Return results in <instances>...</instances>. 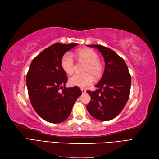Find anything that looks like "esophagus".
<instances>
[{
  "instance_id": "34e87169",
  "label": "esophagus",
  "mask_w": 159,
  "mask_h": 159,
  "mask_svg": "<svg viewBox=\"0 0 159 159\" xmlns=\"http://www.w3.org/2000/svg\"><path fill=\"white\" fill-rule=\"evenodd\" d=\"M81 92H82V93H85V92H86V90L85 89H81Z\"/></svg>"
}]
</instances>
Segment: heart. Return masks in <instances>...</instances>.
<instances>
[{"label":"heart","mask_w":159,"mask_h":159,"mask_svg":"<svg viewBox=\"0 0 159 159\" xmlns=\"http://www.w3.org/2000/svg\"><path fill=\"white\" fill-rule=\"evenodd\" d=\"M75 55L80 60L87 62L84 70L85 74L72 75L69 78V84L71 86L85 88L93 83V76L99 78L102 75L103 67L98 60V54L93 50H80L75 53ZM61 66L66 73L68 74L73 73L75 70V61L73 55L70 52L66 53L62 57Z\"/></svg>","instance_id":"b5f03b06"}]
</instances>
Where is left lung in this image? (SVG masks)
Listing matches in <instances>:
<instances>
[{
  "label": "left lung",
  "mask_w": 159,
  "mask_h": 159,
  "mask_svg": "<svg viewBox=\"0 0 159 159\" xmlns=\"http://www.w3.org/2000/svg\"><path fill=\"white\" fill-rule=\"evenodd\" d=\"M97 48L103 56L105 70L94 91H87L91 101L87 109L93 117L109 121L121 112L129 98L131 77L125 61L113 50L102 45H88Z\"/></svg>",
  "instance_id": "1"
}]
</instances>
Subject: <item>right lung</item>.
Returning <instances> with one entry per match:
<instances>
[{
  "mask_svg": "<svg viewBox=\"0 0 159 159\" xmlns=\"http://www.w3.org/2000/svg\"><path fill=\"white\" fill-rule=\"evenodd\" d=\"M77 44L56 43L47 48L33 59L27 73L30 103L38 115L49 123H58L68 119L82 93L77 86L65 87L68 78L61 66L65 53Z\"/></svg>",
  "mask_w": 159,
  "mask_h": 159,
  "instance_id": "add662e5",
  "label": "right lung"
}]
</instances>
